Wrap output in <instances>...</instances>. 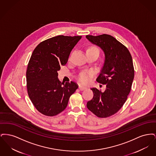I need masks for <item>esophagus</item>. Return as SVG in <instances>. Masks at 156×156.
<instances>
[{
	"label": "esophagus",
	"instance_id": "34e87169",
	"mask_svg": "<svg viewBox=\"0 0 156 156\" xmlns=\"http://www.w3.org/2000/svg\"><path fill=\"white\" fill-rule=\"evenodd\" d=\"M87 88L85 87H84V86H82V85H80V87H79V89H80L81 90H84V89H85Z\"/></svg>",
	"mask_w": 156,
	"mask_h": 156
}]
</instances>
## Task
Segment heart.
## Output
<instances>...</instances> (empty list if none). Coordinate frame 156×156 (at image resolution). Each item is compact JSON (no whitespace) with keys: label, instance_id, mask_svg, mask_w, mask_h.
<instances>
[{"label":"heart","instance_id":"1","mask_svg":"<svg viewBox=\"0 0 156 156\" xmlns=\"http://www.w3.org/2000/svg\"><path fill=\"white\" fill-rule=\"evenodd\" d=\"M87 51H95L99 54V48L94 45L90 46L87 49ZM95 74V72L92 69H84L82 71L78 76V80L83 84H87L91 81L92 77Z\"/></svg>","mask_w":156,"mask_h":156}]
</instances>
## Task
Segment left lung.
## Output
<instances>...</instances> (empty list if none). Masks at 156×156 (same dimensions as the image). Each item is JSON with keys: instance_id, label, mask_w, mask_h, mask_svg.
<instances>
[{"instance_id": "8db88e82", "label": "left lung", "mask_w": 156, "mask_h": 156, "mask_svg": "<svg viewBox=\"0 0 156 156\" xmlns=\"http://www.w3.org/2000/svg\"><path fill=\"white\" fill-rule=\"evenodd\" d=\"M104 51L105 59L97 81L106 85L104 92L92 88L94 97L87 106L97 117L105 118L117 113L125 103L134 76L132 57L126 46L108 34L86 36Z\"/></svg>"}]
</instances>
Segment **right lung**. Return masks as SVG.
Instances as JSON below:
<instances>
[{"label":"right lung","instance_id":"1","mask_svg":"<svg viewBox=\"0 0 156 156\" xmlns=\"http://www.w3.org/2000/svg\"><path fill=\"white\" fill-rule=\"evenodd\" d=\"M81 37L60 35L48 38L37 45L31 54L26 71L27 93L36 109L45 116L63 111L78 88L75 82L59 81L58 71L67 64Z\"/></svg>","mask_w":156,"mask_h":156}]
</instances>
